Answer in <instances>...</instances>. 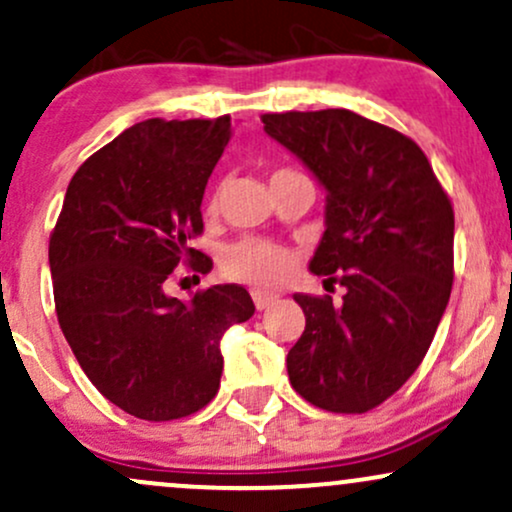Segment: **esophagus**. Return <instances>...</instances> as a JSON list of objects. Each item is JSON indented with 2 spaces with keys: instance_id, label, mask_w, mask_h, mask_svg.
Returning <instances> with one entry per match:
<instances>
[{
  "instance_id": "obj_1",
  "label": "esophagus",
  "mask_w": 512,
  "mask_h": 512,
  "mask_svg": "<svg viewBox=\"0 0 512 512\" xmlns=\"http://www.w3.org/2000/svg\"><path fill=\"white\" fill-rule=\"evenodd\" d=\"M252 301H255L257 310H267L269 305H274L276 301H279V296L272 291H252Z\"/></svg>"
}]
</instances>
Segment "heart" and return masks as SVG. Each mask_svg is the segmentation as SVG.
I'll return each instance as SVG.
<instances>
[{
  "mask_svg": "<svg viewBox=\"0 0 512 512\" xmlns=\"http://www.w3.org/2000/svg\"><path fill=\"white\" fill-rule=\"evenodd\" d=\"M293 267V255L269 240L245 238L223 252V269L228 276L248 284H279Z\"/></svg>",
  "mask_w": 512,
  "mask_h": 512,
  "instance_id": "1",
  "label": "heart"
}]
</instances>
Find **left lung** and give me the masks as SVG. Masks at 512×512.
I'll return each instance as SVG.
<instances>
[{
	"label": "left lung",
	"instance_id": "1",
	"mask_svg": "<svg viewBox=\"0 0 512 512\" xmlns=\"http://www.w3.org/2000/svg\"><path fill=\"white\" fill-rule=\"evenodd\" d=\"M325 190L310 272L342 305L296 293L305 332L286 356L298 395L337 414L378 407L424 361L450 301L455 214L409 137L344 108L262 115Z\"/></svg>",
	"mask_w": 512,
	"mask_h": 512
}]
</instances>
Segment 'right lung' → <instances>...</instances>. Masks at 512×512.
<instances>
[{"mask_svg": "<svg viewBox=\"0 0 512 512\" xmlns=\"http://www.w3.org/2000/svg\"><path fill=\"white\" fill-rule=\"evenodd\" d=\"M231 134L228 115L137 122L76 170L52 231L64 339L98 392L137 419H180L209 404L221 337L255 313L236 284L192 301L163 291L180 260L202 257L187 243L202 233L204 187Z\"/></svg>", "mask_w": 512, "mask_h": 512, "instance_id": "1", "label": "right lung"}]
</instances>
